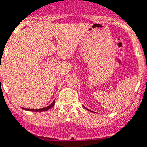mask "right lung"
<instances>
[{
	"label": "right lung",
	"mask_w": 147,
	"mask_h": 147,
	"mask_svg": "<svg viewBox=\"0 0 147 147\" xmlns=\"http://www.w3.org/2000/svg\"><path fill=\"white\" fill-rule=\"evenodd\" d=\"M55 105V101H54L51 104V105H49V106H47V107H45L43 109H26V110L28 111H33V112H44V111H47L49 110V109H51L53 107V106Z\"/></svg>",
	"instance_id": "add662e5"
}]
</instances>
